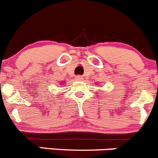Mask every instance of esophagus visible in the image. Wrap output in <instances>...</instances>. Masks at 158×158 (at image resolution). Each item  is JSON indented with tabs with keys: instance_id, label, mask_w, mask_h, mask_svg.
<instances>
[{
	"instance_id": "esophagus-1",
	"label": "esophagus",
	"mask_w": 158,
	"mask_h": 158,
	"mask_svg": "<svg viewBox=\"0 0 158 158\" xmlns=\"http://www.w3.org/2000/svg\"><path fill=\"white\" fill-rule=\"evenodd\" d=\"M75 79L77 80V81H84V78H83V77H81V76H80V75L76 76Z\"/></svg>"
}]
</instances>
